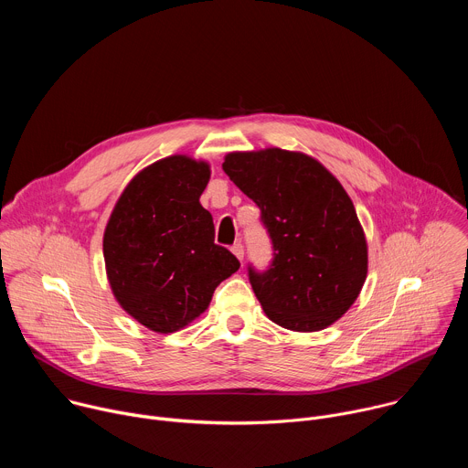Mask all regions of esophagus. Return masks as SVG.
<instances>
[{"label":"esophagus","mask_w":468,"mask_h":468,"mask_svg":"<svg viewBox=\"0 0 468 468\" xmlns=\"http://www.w3.org/2000/svg\"><path fill=\"white\" fill-rule=\"evenodd\" d=\"M231 251H233V255H235L239 261H242V259H244V246H242L240 242L233 244V246H231Z\"/></svg>","instance_id":"esophagus-1"}]
</instances>
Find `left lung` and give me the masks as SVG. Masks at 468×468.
<instances>
[{"mask_svg":"<svg viewBox=\"0 0 468 468\" xmlns=\"http://www.w3.org/2000/svg\"><path fill=\"white\" fill-rule=\"evenodd\" d=\"M224 172L257 204L274 261L251 289L272 322L320 331L357 300L368 272V246L354 202L322 163L302 152H231Z\"/></svg>","mask_w":468,"mask_h":468,"instance_id":"8db88e82","label":"left lung"}]
</instances>
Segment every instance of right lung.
I'll return each mask as SVG.
<instances>
[{
  "instance_id": "1",
  "label": "right lung",
  "mask_w": 468,
  "mask_h": 468,
  "mask_svg": "<svg viewBox=\"0 0 468 468\" xmlns=\"http://www.w3.org/2000/svg\"><path fill=\"white\" fill-rule=\"evenodd\" d=\"M211 165L170 155L143 168L112 207L103 259L120 307L155 333H174L202 314L239 259L215 244L213 217L199 204Z\"/></svg>"
}]
</instances>
